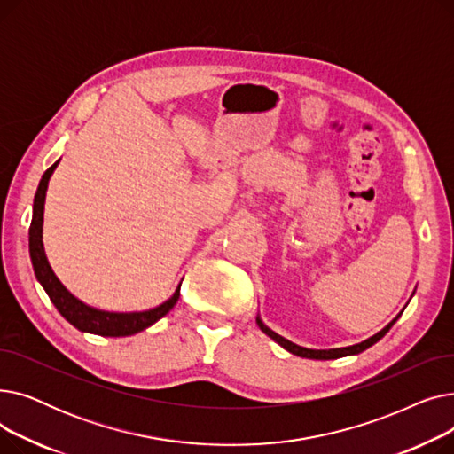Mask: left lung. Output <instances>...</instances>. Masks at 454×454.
I'll return each instance as SVG.
<instances>
[{
    "instance_id": "1",
    "label": "left lung",
    "mask_w": 454,
    "mask_h": 454,
    "mask_svg": "<svg viewBox=\"0 0 454 454\" xmlns=\"http://www.w3.org/2000/svg\"><path fill=\"white\" fill-rule=\"evenodd\" d=\"M404 311V309H403ZM403 311L390 322V324H387L383 329H380L379 333H375L373 337H370V339H366V340H363L361 344H353V346H348V348H335V349H309V348H303V346H298V344H294V342H291V340H287V339H283L281 335H278V333H274L269 325H265L263 324V320H261V317L257 315L255 317V322H257V325H259V329L265 333V335H269L274 342H278L283 349H287L289 353H293V355H298V356H305V359H317V361H329V359H339V356H346V355H356V353H361V351H364V349H368L370 346H373L375 342H379L380 339H383L387 333L390 331V327L397 322V318L403 315Z\"/></svg>"
}]
</instances>
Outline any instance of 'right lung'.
<instances>
[{"label": "right lung", "mask_w": 454, "mask_h": 454, "mask_svg": "<svg viewBox=\"0 0 454 454\" xmlns=\"http://www.w3.org/2000/svg\"><path fill=\"white\" fill-rule=\"evenodd\" d=\"M60 160H57L50 169H47L38 184L35 202H33V219L29 228V255L35 276L38 283L43 287V291L50 296L51 303L57 307V311L82 333H91V335L101 337H129L136 335V333L151 327L160 318H163L171 311L175 303L180 298V285L176 287L175 294L165 300L161 305L149 309V311H134V313H114V311H103V309L86 305L77 296L71 294L62 281L53 272L50 261H47L43 241H42V226H43V204H45V191L47 184L53 171L57 169Z\"/></svg>", "instance_id": "add662e5"}]
</instances>
